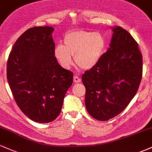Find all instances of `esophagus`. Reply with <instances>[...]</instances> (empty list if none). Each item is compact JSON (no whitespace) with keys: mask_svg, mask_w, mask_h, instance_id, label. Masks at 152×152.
Wrapping results in <instances>:
<instances>
[{"mask_svg":"<svg viewBox=\"0 0 152 152\" xmlns=\"http://www.w3.org/2000/svg\"><path fill=\"white\" fill-rule=\"evenodd\" d=\"M74 81L75 83H80L81 82V78L78 77V76H76V75H74Z\"/></svg>","mask_w":152,"mask_h":152,"instance_id":"obj_1","label":"esophagus"}]
</instances>
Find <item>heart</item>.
I'll list each match as a JSON object with an SVG mask.
<instances>
[{
    "mask_svg": "<svg viewBox=\"0 0 152 152\" xmlns=\"http://www.w3.org/2000/svg\"><path fill=\"white\" fill-rule=\"evenodd\" d=\"M106 41L103 34L85 30L69 32L64 38V45L54 49V56L64 69L73 64L72 56L78 67L88 70L96 65L106 50Z\"/></svg>",
    "mask_w": 152,
    "mask_h": 152,
    "instance_id": "1",
    "label": "heart"
}]
</instances>
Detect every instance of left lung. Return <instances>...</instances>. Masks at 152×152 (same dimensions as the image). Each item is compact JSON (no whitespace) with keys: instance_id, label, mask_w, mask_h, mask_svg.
Wrapping results in <instances>:
<instances>
[{"instance_id":"left-lung-1","label":"left lung","mask_w":152,"mask_h":152,"mask_svg":"<svg viewBox=\"0 0 152 152\" xmlns=\"http://www.w3.org/2000/svg\"><path fill=\"white\" fill-rule=\"evenodd\" d=\"M112 29L110 48L81 78L87 111L99 121L111 119L125 109L142 77V55L137 41L120 26Z\"/></svg>"}]
</instances>
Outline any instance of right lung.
I'll return each mask as SVG.
<instances>
[{
  "label": "right lung",
  "mask_w": 152,
  "mask_h": 152,
  "mask_svg": "<svg viewBox=\"0 0 152 152\" xmlns=\"http://www.w3.org/2000/svg\"><path fill=\"white\" fill-rule=\"evenodd\" d=\"M49 26L28 29L15 41L7 62V79L17 105L39 123L53 121L61 111L74 74L54 56Z\"/></svg>",
  "instance_id": "right-lung-1"
}]
</instances>
